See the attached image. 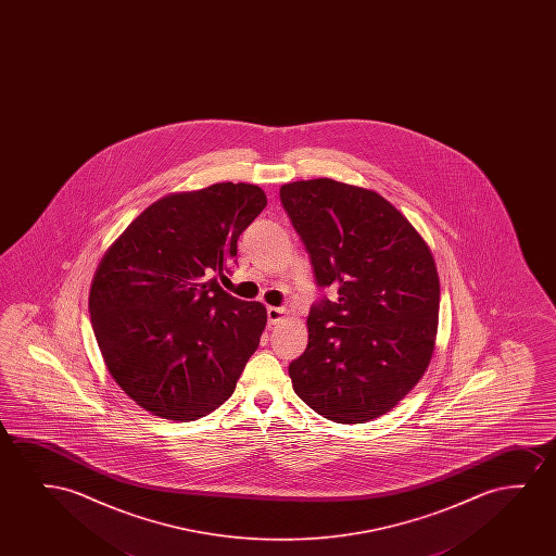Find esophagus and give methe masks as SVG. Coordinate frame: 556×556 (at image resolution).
<instances>
[{
	"label": "esophagus",
	"mask_w": 556,
	"mask_h": 556,
	"mask_svg": "<svg viewBox=\"0 0 556 556\" xmlns=\"http://www.w3.org/2000/svg\"><path fill=\"white\" fill-rule=\"evenodd\" d=\"M287 315V309L285 307H267V320L274 325V323H277V320H281L282 317Z\"/></svg>",
	"instance_id": "34e87169"
}]
</instances>
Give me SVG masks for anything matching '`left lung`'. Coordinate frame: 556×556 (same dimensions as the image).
Listing matches in <instances>:
<instances>
[{
	"label": "left lung",
	"mask_w": 556,
	"mask_h": 556,
	"mask_svg": "<svg viewBox=\"0 0 556 556\" xmlns=\"http://www.w3.org/2000/svg\"><path fill=\"white\" fill-rule=\"evenodd\" d=\"M279 195L317 287L338 292L309 309L292 388L323 418L365 424L408 395L431 361L441 298L433 254L376 191L317 178L285 184Z\"/></svg>",
	"instance_id": "left-lung-1"
}]
</instances>
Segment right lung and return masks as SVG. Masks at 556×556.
<instances>
[{
    "label": "right lung",
    "instance_id": "add662e5",
    "mask_svg": "<svg viewBox=\"0 0 556 556\" xmlns=\"http://www.w3.org/2000/svg\"><path fill=\"white\" fill-rule=\"evenodd\" d=\"M267 205L222 182L148 206L100 260L89 294L108 370L153 416L191 421L226 403L258 350L266 307L222 289L237 239Z\"/></svg>",
    "mask_w": 556,
    "mask_h": 556
}]
</instances>
